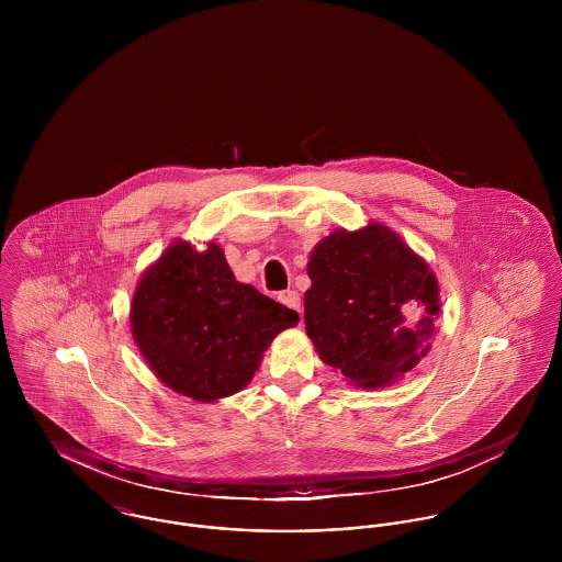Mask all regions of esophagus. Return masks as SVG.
<instances>
[{
    "label": "esophagus",
    "mask_w": 562,
    "mask_h": 562,
    "mask_svg": "<svg viewBox=\"0 0 562 562\" xmlns=\"http://www.w3.org/2000/svg\"><path fill=\"white\" fill-rule=\"evenodd\" d=\"M279 303H283L285 307H290V310H294V312L301 314V294H299L296 290H285V292H281V294H279Z\"/></svg>",
    "instance_id": "esophagus-1"
}]
</instances>
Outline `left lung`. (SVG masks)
I'll return each instance as SVG.
<instances>
[{"mask_svg": "<svg viewBox=\"0 0 562 562\" xmlns=\"http://www.w3.org/2000/svg\"><path fill=\"white\" fill-rule=\"evenodd\" d=\"M307 274V335L350 383L385 387L430 350L439 283L385 225L333 232L312 250Z\"/></svg>", "mask_w": 562, "mask_h": 562, "instance_id": "8db88e82", "label": "left lung"}]
</instances>
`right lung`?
I'll list each match as a JSON object with an SVG mask.
<instances>
[{"mask_svg": "<svg viewBox=\"0 0 562 562\" xmlns=\"http://www.w3.org/2000/svg\"><path fill=\"white\" fill-rule=\"evenodd\" d=\"M132 333L166 387L199 402L244 390L263 350L299 314L236 281L221 246L175 241L140 277Z\"/></svg>", "mask_w": 562, "mask_h": 562, "instance_id": "1", "label": "right lung"}]
</instances>
